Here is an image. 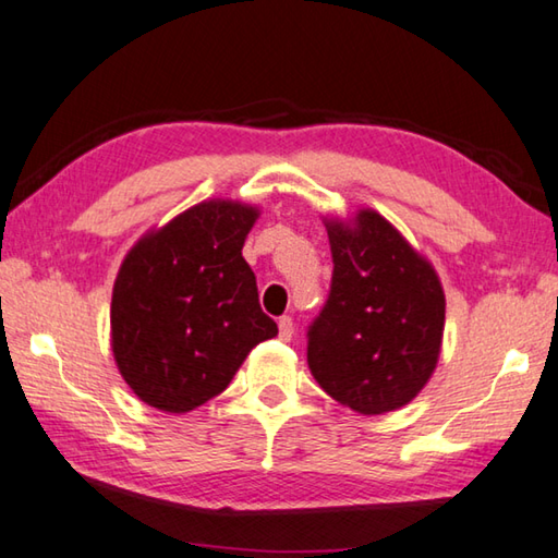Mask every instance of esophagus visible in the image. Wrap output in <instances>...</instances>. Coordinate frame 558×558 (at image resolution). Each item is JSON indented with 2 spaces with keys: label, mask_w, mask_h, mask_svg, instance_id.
Returning a JSON list of instances; mask_svg holds the SVG:
<instances>
[{
  "label": "esophagus",
  "mask_w": 558,
  "mask_h": 558,
  "mask_svg": "<svg viewBox=\"0 0 558 558\" xmlns=\"http://www.w3.org/2000/svg\"><path fill=\"white\" fill-rule=\"evenodd\" d=\"M278 329H280V339L290 341L292 331H295V324H292V317H280L278 319Z\"/></svg>",
  "instance_id": "1"
}]
</instances>
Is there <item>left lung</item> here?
<instances>
[{
	"mask_svg": "<svg viewBox=\"0 0 558 558\" xmlns=\"http://www.w3.org/2000/svg\"><path fill=\"white\" fill-rule=\"evenodd\" d=\"M331 286L307 327L312 376L361 414L408 404L437 368L444 290L437 272L378 211L329 221Z\"/></svg>",
	"mask_w": 558,
	"mask_h": 558,
	"instance_id": "8db88e82",
	"label": "left lung"
}]
</instances>
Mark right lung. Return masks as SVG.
Here are the masks:
<instances>
[{
    "instance_id": "right-lung-1",
    "label": "right lung",
    "mask_w": 558,
    "mask_h": 558,
    "mask_svg": "<svg viewBox=\"0 0 558 558\" xmlns=\"http://www.w3.org/2000/svg\"><path fill=\"white\" fill-rule=\"evenodd\" d=\"M258 209L215 199L138 241L111 292V349L141 400L190 412L217 398L278 324L241 256Z\"/></svg>"
}]
</instances>
